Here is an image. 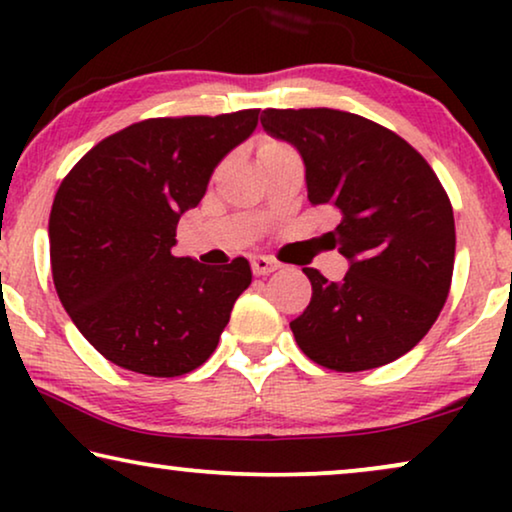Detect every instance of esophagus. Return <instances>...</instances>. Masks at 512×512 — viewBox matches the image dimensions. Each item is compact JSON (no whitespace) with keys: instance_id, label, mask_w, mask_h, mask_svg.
Returning a JSON list of instances; mask_svg holds the SVG:
<instances>
[{"instance_id":"obj_1","label":"esophagus","mask_w":512,"mask_h":512,"mask_svg":"<svg viewBox=\"0 0 512 512\" xmlns=\"http://www.w3.org/2000/svg\"><path fill=\"white\" fill-rule=\"evenodd\" d=\"M279 268V263L275 258L270 256H251V270H254V275H270V272H275Z\"/></svg>"}]
</instances>
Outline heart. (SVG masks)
<instances>
[{
  "instance_id": "b5f03b06",
  "label": "heart",
  "mask_w": 512,
  "mask_h": 512,
  "mask_svg": "<svg viewBox=\"0 0 512 512\" xmlns=\"http://www.w3.org/2000/svg\"><path fill=\"white\" fill-rule=\"evenodd\" d=\"M268 146H279V144H265V146H263V149H268ZM263 149H261V151H263Z\"/></svg>"
}]
</instances>
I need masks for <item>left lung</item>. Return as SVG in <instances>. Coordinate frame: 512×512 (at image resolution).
<instances>
[{
    "label": "left lung",
    "mask_w": 512,
    "mask_h": 512,
    "mask_svg": "<svg viewBox=\"0 0 512 512\" xmlns=\"http://www.w3.org/2000/svg\"><path fill=\"white\" fill-rule=\"evenodd\" d=\"M263 130L300 153L307 198L340 223L328 233L347 258L342 282L303 268L312 300L291 321L319 366L356 373L408 354L450 293L454 214L429 163L394 132L338 109H268Z\"/></svg>",
    "instance_id": "8db88e82"
}]
</instances>
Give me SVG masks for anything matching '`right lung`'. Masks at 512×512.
<instances>
[{
    "label": "right lung",
    "instance_id": "obj_1",
    "mask_svg": "<svg viewBox=\"0 0 512 512\" xmlns=\"http://www.w3.org/2000/svg\"><path fill=\"white\" fill-rule=\"evenodd\" d=\"M256 125L258 109L149 118L102 139L60 184L48 219L55 291L104 359L177 377L212 356L249 261L216 268L172 247L181 214Z\"/></svg>",
    "mask_w": 512,
    "mask_h": 512
}]
</instances>
